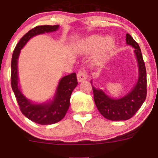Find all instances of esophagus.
<instances>
[{"mask_svg": "<svg viewBox=\"0 0 158 158\" xmlns=\"http://www.w3.org/2000/svg\"><path fill=\"white\" fill-rule=\"evenodd\" d=\"M87 79V75H86V72L84 70H80L77 73V79L78 82H80L82 81L86 80Z\"/></svg>", "mask_w": 158, "mask_h": 158, "instance_id": "esophagus-1", "label": "esophagus"}]
</instances>
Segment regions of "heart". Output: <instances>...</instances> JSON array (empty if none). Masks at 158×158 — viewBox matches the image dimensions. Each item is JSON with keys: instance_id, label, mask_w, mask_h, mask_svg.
Masks as SVG:
<instances>
[{"instance_id": "b5f03b06", "label": "heart", "mask_w": 158, "mask_h": 158, "mask_svg": "<svg viewBox=\"0 0 158 158\" xmlns=\"http://www.w3.org/2000/svg\"><path fill=\"white\" fill-rule=\"evenodd\" d=\"M115 46L114 41L111 38H105L100 35H93L86 38L83 48L86 52L99 50V58H104L112 52Z\"/></svg>"}]
</instances>
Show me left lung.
Here are the masks:
<instances>
[{
  "label": "left lung",
  "mask_w": 158,
  "mask_h": 158,
  "mask_svg": "<svg viewBox=\"0 0 158 158\" xmlns=\"http://www.w3.org/2000/svg\"><path fill=\"white\" fill-rule=\"evenodd\" d=\"M126 43L135 48L139 66V79L135 86L127 94L120 98H113L92 86L95 105L105 118L110 120H127L135 114L146 98V71L139 44L129 34L126 35Z\"/></svg>",
  "instance_id": "1"
}]
</instances>
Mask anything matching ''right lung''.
Masks as SVG:
<instances>
[{
	"label": "right lung",
	"instance_id": "obj_1",
	"mask_svg": "<svg viewBox=\"0 0 158 158\" xmlns=\"http://www.w3.org/2000/svg\"><path fill=\"white\" fill-rule=\"evenodd\" d=\"M59 28V25L35 27L23 35L14 49L11 62V85L19 109L24 116L31 121L42 125L57 123L64 117L70 106V98L73 89L77 86L76 74L65 76L59 82L56 94L52 101L41 104H35L28 100L21 92L18 77V58L22 48L32 37L44 33L53 32Z\"/></svg>",
	"mask_w": 158,
	"mask_h": 158
}]
</instances>
